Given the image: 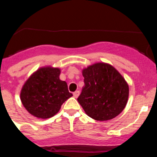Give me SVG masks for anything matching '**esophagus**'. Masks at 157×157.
Instances as JSON below:
<instances>
[{
  "label": "esophagus",
  "mask_w": 157,
  "mask_h": 157,
  "mask_svg": "<svg viewBox=\"0 0 157 157\" xmlns=\"http://www.w3.org/2000/svg\"><path fill=\"white\" fill-rule=\"evenodd\" d=\"M79 94H80V92L78 90H76L75 92H74L73 93V95H74V97L75 98H77L78 97V96H79Z\"/></svg>",
  "instance_id": "34e87169"
}]
</instances>
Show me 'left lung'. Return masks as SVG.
<instances>
[{
  "instance_id": "8db88e82",
  "label": "left lung",
  "mask_w": 157,
  "mask_h": 157,
  "mask_svg": "<svg viewBox=\"0 0 157 157\" xmlns=\"http://www.w3.org/2000/svg\"><path fill=\"white\" fill-rule=\"evenodd\" d=\"M85 85L78 101L90 117L98 121L112 120L127 103L129 87L115 67L98 63L83 69Z\"/></svg>"
}]
</instances>
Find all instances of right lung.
<instances>
[{
  "instance_id": "1",
  "label": "right lung",
  "mask_w": 157,
  "mask_h": 157,
  "mask_svg": "<svg viewBox=\"0 0 157 157\" xmlns=\"http://www.w3.org/2000/svg\"><path fill=\"white\" fill-rule=\"evenodd\" d=\"M59 68L41 67L25 82L20 99L30 114L41 119L52 117L71 97L66 82L59 79Z\"/></svg>"
}]
</instances>
